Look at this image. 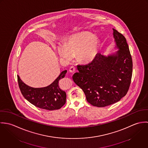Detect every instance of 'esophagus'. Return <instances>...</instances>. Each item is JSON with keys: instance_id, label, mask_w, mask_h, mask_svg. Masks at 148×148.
Returning a JSON list of instances; mask_svg holds the SVG:
<instances>
[{"instance_id": "obj_1", "label": "esophagus", "mask_w": 148, "mask_h": 148, "mask_svg": "<svg viewBox=\"0 0 148 148\" xmlns=\"http://www.w3.org/2000/svg\"><path fill=\"white\" fill-rule=\"evenodd\" d=\"M75 71H76V68H75L74 66H71V67L69 68V72L71 73H73L75 72Z\"/></svg>"}]
</instances>
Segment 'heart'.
Returning <instances> with one entry per match:
<instances>
[{"label": "heart", "instance_id": "1", "mask_svg": "<svg viewBox=\"0 0 148 148\" xmlns=\"http://www.w3.org/2000/svg\"><path fill=\"white\" fill-rule=\"evenodd\" d=\"M100 47V40L89 32H83L70 36L63 45H59L57 51L59 57L68 62L72 56L81 63L88 64L96 58Z\"/></svg>", "mask_w": 148, "mask_h": 148}]
</instances>
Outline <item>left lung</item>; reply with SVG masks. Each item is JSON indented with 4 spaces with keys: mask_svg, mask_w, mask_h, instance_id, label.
I'll list each match as a JSON object with an SVG mask.
<instances>
[{
    "mask_svg": "<svg viewBox=\"0 0 148 148\" xmlns=\"http://www.w3.org/2000/svg\"><path fill=\"white\" fill-rule=\"evenodd\" d=\"M115 53L104 56L98 53L90 63L77 65L79 72L72 79L82 89L87 101L104 107L120 101L128 91L132 76L133 63L125 38L113 29Z\"/></svg>",
    "mask_w": 148,
    "mask_h": 148,
    "instance_id": "obj_1",
    "label": "left lung"
}]
</instances>
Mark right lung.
<instances>
[{
	"label": "right lung",
	"instance_id": "obj_1",
	"mask_svg": "<svg viewBox=\"0 0 148 148\" xmlns=\"http://www.w3.org/2000/svg\"><path fill=\"white\" fill-rule=\"evenodd\" d=\"M67 71L65 70L51 84L42 88H33L22 82L18 76L21 94L30 103L39 108L53 110L60 109L65 104L66 93L60 89L59 80L63 79Z\"/></svg>",
	"mask_w": 148,
	"mask_h": 148
}]
</instances>
